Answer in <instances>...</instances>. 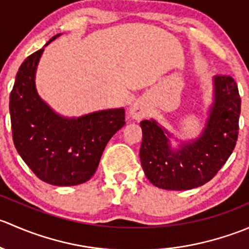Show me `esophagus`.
Returning <instances> with one entry per match:
<instances>
[{
    "instance_id": "esophagus-1",
    "label": "esophagus",
    "mask_w": 249,
    "mask_h": 249,
    "mask_svg": "<svg viewBox=\"0 0 249 249\" xmlns=\"http://www.w3.org/2000/svg\"><path fill=\"white\" fill-rule=\"evenodd\" d=\"M145 113H147L145 107L139 101H135L134 104L131 105V107H130V115L136 120L142 119V118L145 115Z\"/></svg>"
}]
</instances>
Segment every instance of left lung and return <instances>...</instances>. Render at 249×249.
Returning <instances> with one entry per match:
<instances>
[{
    "mask_svg": "<svg viewBox=\"0 0 249 249\" xmlns=\"http://www.w3.org/2000/svg\"><path fill=\"white\" fill-rule=\"evenodd\" d=\"M241 97L230 76L213 77V102L199 137L172 148L173 135L154 119L142 120L141 165L153 185L166 190L201 187L227 162L236 145Z\"/></svg>",
    "mask_w": 249,
    "mask_h": 249,
    "instance_id": "left-lung-1",
    "label": "left lung"
}]
</instances>
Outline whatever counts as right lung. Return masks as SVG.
Instances as JSON below:
<instances>
[{
	"instance_id": "obj_1",
	"label": "right lung",
	"mask_w": 249,
	"mask_h": 249,
	"mask_svg": "<svg viewBox=\"0 0 249 249\" xmlns=\"http://www.w3.org/2000/svg\"><path fill=\"white\" fill-rule=\"evenodd\" d=\"M44 47L22 62L9 96L14 145L43 182L57 187L82 184L92 177L106 144L124 126L125 110L104 109L77 118L55 112L36 89V71Z\"/></svg>"
}]
</instances>
